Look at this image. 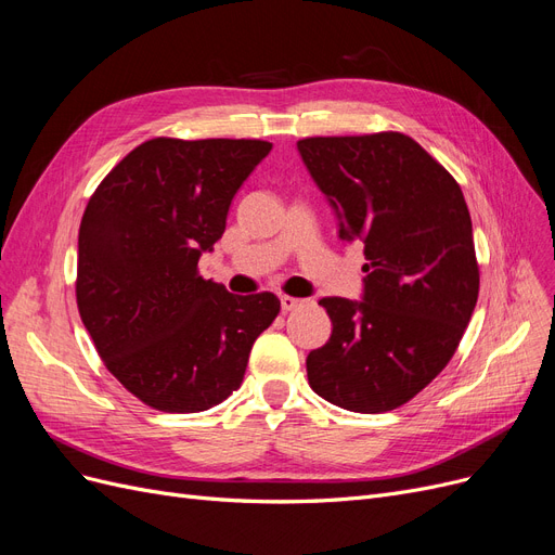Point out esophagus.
<instances>
[{
    "mask_svg": "<svg viewBox=\"0 0 555 555\" xmlns=\"http://www.w3.org/2000/svg\"><path fill=\"white\" fill-rule=\"evenodd\" d=\"M280 305H282V312L286 314V312L298 310L300 305H305V300H302V298H294V296H282V298H280Z\"/></svg>",
    "mask_w": 555,
    "mask_h": 555,
    "instance_id": "1",
    "label": "esophagus"
}]
</instances>
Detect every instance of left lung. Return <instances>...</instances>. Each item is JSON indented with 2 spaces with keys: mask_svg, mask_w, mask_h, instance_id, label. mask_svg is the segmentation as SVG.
Instances as JSON below:
<instances>
[{
  "mask_svg": "<svg viewBox=\"0 0 555 555\" xmlns=\"http://www.w3.org/2000/svg\"><path fill=\"white\" fill-rule=\"evenodd\" d=\"M298 154L344 243L365 245L362 298H321L333 333L308 356L312 390L353 413L406 404L441 374L480 292L460 183L401 132L308 138Z\"/></svg>",
  "mask_w": 555,
  "mask_h": 555,
  "instance_id": "8db88e82",
  "label": "left lung"
}]
</instances>
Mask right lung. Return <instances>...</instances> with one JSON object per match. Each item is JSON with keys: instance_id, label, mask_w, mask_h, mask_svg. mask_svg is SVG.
<instances>
[{"instance_id": "right-lung-1", "label": "right lung", "mask_w": 555, "mask_h": 555, "mask_svg": "<svg viewBox=\"0 0 555 555\" xmlns=\"http://www.w3.org/2000/svg\"><path fill=\"white\" fill-rule=\"evenodd\" d=\"M261 140L156 138L95 188L78 236V308L105 367L144 404L199 413L243 380L280 300L197 275L229 206L271 154Z\"/></svg>"}]
</instances>
